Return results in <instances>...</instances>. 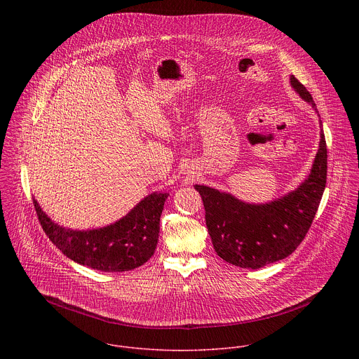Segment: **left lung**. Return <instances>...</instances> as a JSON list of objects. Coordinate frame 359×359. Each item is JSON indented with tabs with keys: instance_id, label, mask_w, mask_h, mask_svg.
Listing matches in <instances>:
<instances>
[{
	"instance_id": "8db88e82",
	"label": "left lung",
	"mask_w": 359,
	"mask_h": 359,
	"mask_svg": "<svg viewBox=\"0 0 359 359\" xmlns=\"http://www.w3.org/2000/svg\"><path fill=\"white\" fill-rule=\"evenodd\" d=\"M292 88L318 113L307 88L290 76ZM320 141L307 178L286 195L266 203H246L228 192L195 185L205 210V225L218 256L226 262L258 269L290 256L307 235L326 187L327 149Z\"/></svg>"
}]
</instances>
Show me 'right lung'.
<instances>
[{
  "instance_id": "right-lung-1",
  "label": "right lung",
  "mask_w": 359,
  "mask_h": 359,
  "mask_svg": "<svg viewBox=\"0 0 359 359\" xmlns=\"http://www.w3.org/2000/svg\"><path fill=\"white\" fill-rule=\"evenodd\" d=\"M168 195V192H154L118 221L87 231L56 224L36 199L33 203L44 232L65 256L93 269L124 272L144 265L154 256L160 215Z\"/></svg>"
}]
</instances>
